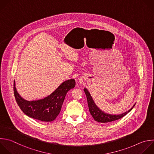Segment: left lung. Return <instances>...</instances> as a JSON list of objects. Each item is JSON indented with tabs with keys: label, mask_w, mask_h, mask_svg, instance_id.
<instances>
[{
	"label": "left lung",
	"mask_w": 154,
	"mask_h": 154,
	"mask_svg": "<svg viewBox=\"0 0 154 154\" xmlns=\"http://www.w3.org/2000/svg\"><path fill=\"white\" fill-rule=\"evenodd\" d=\"M84 91L86 95L90 114H91L92 117L96 122H98L100 123H108V122L116 121L117 120L122 119V117L125 116L128 112H129L133 109V108L135 106V103L134 105L128 111H126L123 114H121L119 115L109 114L104 112L103 111H102L101 109H100L97 107V106L94 103V101L89 92L88 91L86 88H84Z\"/></svg>",
	"instance_id": "1"
}]
</instances>
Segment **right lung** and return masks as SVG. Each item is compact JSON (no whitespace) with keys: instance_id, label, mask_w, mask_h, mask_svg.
<instances>
[{"instance_id":"add662e5","label":"right lung","mask_w":154,"mask_h":154,"mask_svg":"<svg viewBox=\"0 0 154 154\" xmlns=\"http://www.w3.org/2000/svg\"><path fill=\"white\" fill-rule=\"evenodd\" d=\"M75 86V80L70 79L63 82L46 97L28 101L19 94L14 81V94L17 105L27 116L42 122H52L59 114L67 92Z\"/></svg>"}]
</instances>
